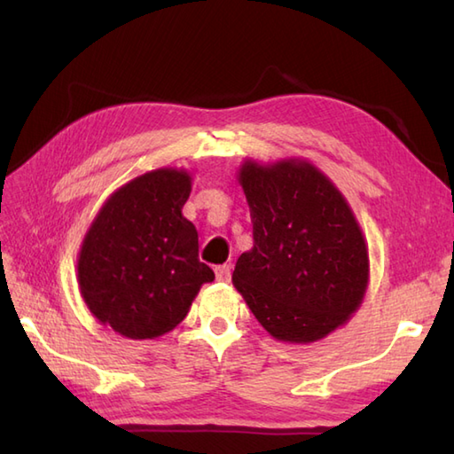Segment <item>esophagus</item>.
Returning a JSON list of instances; mask_svg holds the SVG:
<instances>
[{
	"mask_svg": "<svg viewBox=\"0 0 454 454\" xmlns=\"http://www.w3.org/2000/svg\"><path fill=\"white\" fill-rule=\"evenodd\" d=\"M215 273H216V281L228 283L230 277H232V269H230V265H218L215 269Z\"/></svg>",
	"mask_w": 454,
	"mask_h": 454,
	"instance_id": "esophagus-1",
	"label": "esophagus"
}]
</instances>
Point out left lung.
Masks as SVG:
<instances>
[{"mask_svg": "<svg viewBox=\"0 0 454 454\" xmlns=\"http://www.w3.org/2000/svg\"><path fill=\"white\" fill-rule=\"evenodd\" d=\"M238 181L254 247L238 257L234 286L275 340H322L349 320L369 285L359 222L340 189L304 160H247Z\"/></svg>", "mask_w": 454, "mask_h": 454, "instance_id": "left-lung-1", "label": "left lung"}]
</instances>
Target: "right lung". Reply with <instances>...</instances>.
I'll return each instance as SVG.
<instances>
[{
  "label": "right lung",
  "mask_w": 454,
  "mask_h": 454,
  "mask_svg": "<svg viewBox=\"0 0 454 454\" xmlns=\"http://www.w3.org/2000/svg\"><path fill=\"white\" fill-rule=\"evenodd\" d=\"M191 195L185 169L161 168L117 189L101 207L78 257L90 312L130 340H153L187 316L205 283L199 234L183 216Z\"/></svg>",
  "instance_id": "obj_1"
}]
</instances>
